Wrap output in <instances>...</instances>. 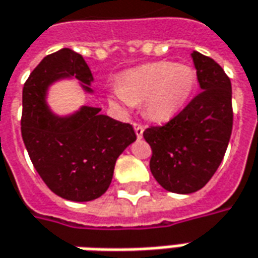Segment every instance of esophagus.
<instances>
[{
  "mask_svg": "<svg viewBox=\"0 0 258 258\" xmlns=\"http://www.w3.org/2000/svg\"><path fill=\"white\" fill-rule=\"evenodd\" d=\"M134 125V131H136V134L138 138H143V134H144V127L141 124H138V122H134L133 124Z\"/></svg>",
  "mask_w": 258,
  "mask_h": 258,
  "instance_id": "esophagus-1",
  "label": "esophagus"
}]
</instances>
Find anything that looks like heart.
<instances>
[{
  "instance_id": "obj_1",
  "label": "heart",
  "mask_w": 258,
  "mask_h": 258,
  "mask_svg": "<svg viewBox=\"0 0 258 258\" xmlns=\"http://www.w3.org/2000/svg\"><path fill=\"white\" fill-rule=\"evenodd\" d=\"M198 86L196 70L169 60L145 63L125 70L110 89V103L120 108L141 104L147 118L168 122L186 107Z\"/></svg>"
}]
</instances>
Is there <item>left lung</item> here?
I'll list each match as a JSON object with an SVG mask.
<instances>
[{
	"instance_id": "left-lung-1",
	"label": "left lung",
	"mask_w": 258,
	"mask_h": 258,
	"mask_svg": "<svg viewBox=\"0 0 258 258\" xmlns=\"http://www.w3.org/2000/svg\"><path fill=\"white\" fill-rule=\"evenodd\" d=\"M190 56L202 92L165 125L144 131L152 150L154 178L182 195L209 182L225 157L233 127L230 79L213 59L196 50Z\"/></svg>"
}]
</instances>
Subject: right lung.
<instances>
[{
    "instance_id": "add662e5",
    "label": "right lung",
    "mask_w": 258,
    "mask_h": 258,
    "mask_svg": "<svg viewBox=\"0 0 258 258\" xmlns=\"http://www.w3.org/2000/svg\"><path fill=\"white\" fill-rule=\"evenodd\" d=\"M78 79L93 93V75L83 56L63 48L42 60L22 90L21 133L36 172L63 199L89 202L106 192L115 161L137 140L133 125L100 114L99 107L82 106L68 115L55 114L46 103L50 86Z\"/></svg>"
}]
</instances>
